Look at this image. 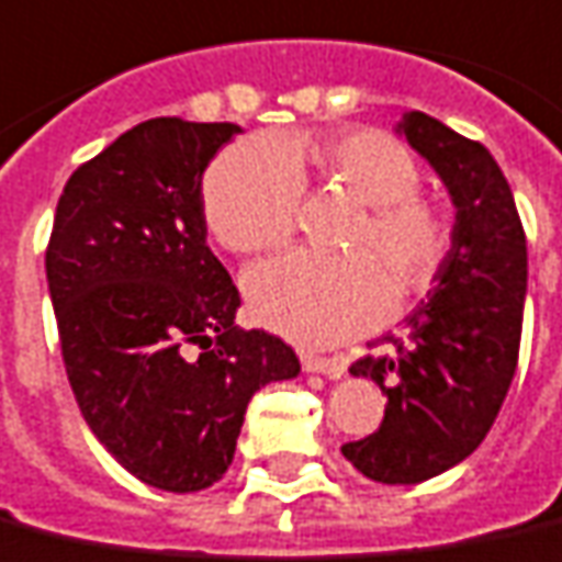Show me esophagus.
<instances>
[{"label": "esophagus", "mask_w": 562, "mask_h": 562, "mask_svg": "<svg viewBox=\"0 0 562 562\" xmlns=\"http://www.w3.org/2000/svg\"><path fill=\"white\" fill-rule=\"evenodd\" d=\"M301 366L306 372H322L327 378H342L345 360L339 357H318V355H301Z\"/></svg>", "instance_id": "1"}]
</instances>
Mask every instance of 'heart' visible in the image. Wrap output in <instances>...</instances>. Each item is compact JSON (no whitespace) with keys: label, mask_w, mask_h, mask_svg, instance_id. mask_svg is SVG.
<instances>
[{"label":"heart","mask_w":562,"mask_h":562,"mask_svg":"<svg viewBox=\"0 0 562 562\" xmlns=\"http://www.w3.org/2000/svg\"><path fill=\"white\" fill-rule=\"evenodd\" d=\"M318 176L360 207L342 244L348 259L303 252L252 268L244 280L252 318L301 345L363 334L396 301L423 292L450 249V223L419 193L423 172L405 145L375 127L322 139L270 136L226 148L211 164L202 205L211 235L252 256L292 238L303 178Z\"/></svg>","instance_id":"b5f03b06"}]
</instances>
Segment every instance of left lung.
Instances as JSON below:
<instances>
[{"label": "left lung", "mask_w": 562, "mask_h": 562, "mask_svg": "<svg viewBox=\"0 0 562 562\" xmlns=\"http://www.w3.org/2000/svg\"><path fill=\"white\" fill-rule=\"evenodd\" d=\"M398 131L443 178L456 205L452 247L435 289L408 315L390 351L351 363L386 396L384 419L342 456L386 485L450 471L492 429L513 384L527 292V238L509 181L488 148L426 112Z\"/></svg>", "instance_id": "8db88e82"}]
</instances>
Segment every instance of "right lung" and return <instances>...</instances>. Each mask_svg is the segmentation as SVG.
I'll return each mask as SVG.
<instances>
[{"mask_svg":"<svg viewBox=\"0 0 562 562\" xmlns=\"http://www.w3.org/2000/svg\"><path fill=\"white\" fill-rule=\"evenodd\" d=\"M238 124L148 119L68 178L47 244L65 372L112 459L199 492L235 459L249 398L301 372L292 345L238 330L207 247L202 176Z\"/></svg>","mask_w":562,"mask_h":562,"instance_id":"right-lung-1","label":"right lung"}]
</instances>
